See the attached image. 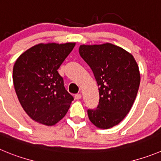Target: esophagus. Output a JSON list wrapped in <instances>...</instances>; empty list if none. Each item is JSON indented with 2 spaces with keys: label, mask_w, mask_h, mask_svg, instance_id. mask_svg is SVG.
Segmentation results:
<instances>
[{
  "label": "esophagus",
  "mask_w": 161,
  "mask_h": 161,
  "mask_svg": "<svg viewBox=\"0 0 161 161\" xmlns=\"http://www.w3.org/2000/svg\"><path fill=\"white\" fill-rule=\"evenodd\" d=\"M81 97H82V94H76L75 95V98L77 99V100L80 99Z\"/></svg>",
  "instance_id": "34e87169"
}]
</instances>
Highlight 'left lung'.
I'll return each instance as SVG.
<instances>
[{
	"mask_svg": "<svg viewBox=\"0 0 161 161\" xmlns=\"http://www.w3.org/2000/svg\"><path fill=\"white\" fill-rule=\"evenodd\" d=\"M79 54L94 73L99 86V103L87 110L99 129L117 125L127 115L139 89L141 75L134 57L112 43L80 45Z\"/></svg>",
	"mask_w": 161,
	"mask_h": 161,
	"instance_id": "8db88e82",
	"label": "left lung"
}]
</instances>
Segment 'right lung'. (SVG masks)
Segmentation results:
<instances>
[{"label":"right lung","instance_id":"obj_1","mask_svg":"<svg viewBox=\"0 0 161 161\" xmlns=\"http://www.w3.org/2000/svg\"><path fill=\"white\" fill-rule=\"evenodd\" d=\"M75 43H39L19 55L13 79L19 102L32 120L54 125L62 119L74 97L66 91L58 69Z\"/></svg>","mask_w":161,"mask_h":161}]
</instances>
